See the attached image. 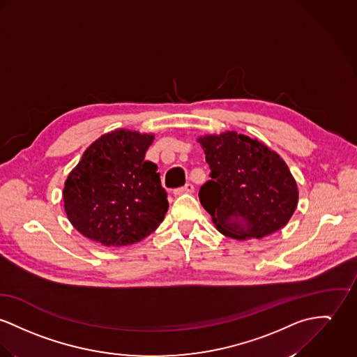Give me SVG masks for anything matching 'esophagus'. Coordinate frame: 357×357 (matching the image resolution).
Segmentation results:
<instances>
[{"label": "esophagus", "instance_id": "obj_1", "mask_svg": "<svg viewBox=\"0 0 357 357\" xmlns=\"http://www.w3.org/2000/svg\"><path fill=\"white\" fill-rule=\"evenodd\" d=\"M192 192H194V186H192V183H186L185 186H182L179 189H175L174 194L175 195H181V194H192Z\"/></svg>", "mask_w": 357, "mask_h": 357}]
</instances>
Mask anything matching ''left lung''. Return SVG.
<instances>
[{
  "instance_id": "obj_1",
  "label": "left lung",
  "mask_w": 357,
  "mask_h": 357,
  "mask_svg": "<svg viewBox=\"0 0 357 357\" xmlns=\"http://www.w3.org/2000/svg\"><path fill=\"white\" fill-rule=\"evenodd\" d=\"M198 142L212 171L198 197L222 235L261 239L289 221L299 192L288 165L275 152L235 132L199 137Z\"/></svg>"
}]
</instances>
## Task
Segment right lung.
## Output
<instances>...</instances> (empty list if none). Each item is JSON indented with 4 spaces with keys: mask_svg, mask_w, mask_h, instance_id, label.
Instances as JSON below:
<instances>
[{
    "mask_svg": "<svg viewBox=\"0 0 357 357\" xmlns=\"http://www.w3.org/2000/svg\"><path fill=\"white\" fill-rule=\"evenodd\" d=\"M152 135L115 130L96 139L69 174L68 219L103 246H128L152 234L168 211L158 165L145 160Z\"/></svg>",
    "mask_w": 357,
    "mask_h": 357,
    "instance_id": "add662e5",
    "label": "right lung"
}]
</instances>
